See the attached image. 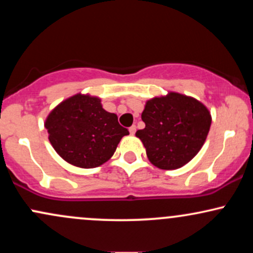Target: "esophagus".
I'll return each instance as SVG.
<instances>
[{
    "mask_svg": "<svg viewBox=\"0 0 253 253\" xmlns=\"http://www.w3.org/2000/svg\"><path fill=\"white\" fill-rule=\"evenodd\" d=\"M136 132V127L134 126V125H133V126H130L129 127V133H130V134H134V133Z\"/></svg>",
    "mask_w": 253,
    "mask_h": 253,
    "instance_id": "obj_1",
    "label": "esophagus"
}]
</instances>
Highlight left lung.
<instances>
[{
	"label": "left lung",
	"mask_w": 253,
	"mask_h": 253,
	"mask_svg": "<svg viewBox=\"0 0 253 253\" xmlns=\"http://www.w3.org/2000/svg\"><path fill=\"white\" fill-rule=\"evenodd\" d=\"M141 119L145 128L135 135L151 163L163 170L190 162L205 144L211 124V113L201 102L177 92L147 101Z\"/></svg>",
	"instance_id": "1"
}]
</instances>
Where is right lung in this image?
<instances>
[{"mask_svg":"<svg viewBox=\"0 0 253 253\" xmlns=\"http://www.w3.org/2000/svg\"><path fill=\"white\" fill-rule=\"evenodd\" d=\"M48 140L64 161L91 169L114 155L119 141L129 134L117 114L106 112L101 100L77 94L57 106L46 119Z\"/></svg>","mask_w":253,"mask_h":253,"instance_id":"obj_1","label":"right lung"}]
</instances>
